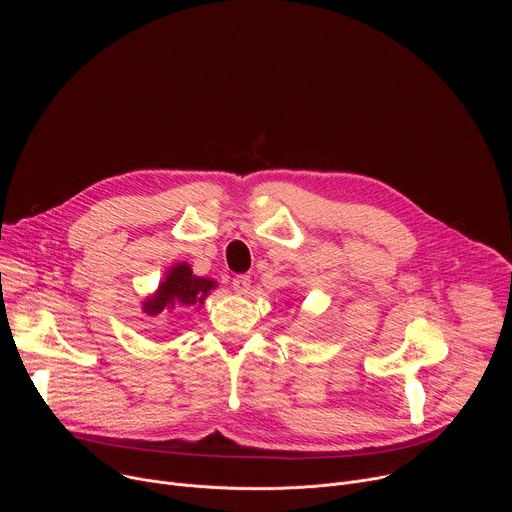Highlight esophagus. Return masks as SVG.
<instances>
[{
  "mask_svg": "<svg viewBox=\"0 0 512 512\" xmlns=\"http://www.w3.org/2000/svg\"><path fill=\"white\" fill-rule=\"evenodd\" d=\"M233 287L237 294H247L249 287H251V277L249 275H237L233 277Z\"/></svg>",
  "mask_w": 512,
  "mask_h": 512,
  "instance_id": "34e87169",
  "label": "esophagus"
}]
</instances>
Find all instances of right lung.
Wrapping results in <instances>:
<instances>
[{
  "label": "right lung",
  "instance_id": "obj_1",
  "mask_svg": "<svg viewBox=\"0 0 512 512\" xmlns=\"http://www.w3.org/2000/svg\"><path fill=\"white\" fill-rule=\"evenodd\" d=\"M214 285L216 283L206 277L192 275L190 265L178 263L170 269V273L162 281L160 289L156 291V296L143 304V312L148 316H156L164 310H174L178 304L202 306L204 298L208 296V291Z\"/></svg>",
  "mask_w": 512,
  "mask_h": 512
}]
</instances>
